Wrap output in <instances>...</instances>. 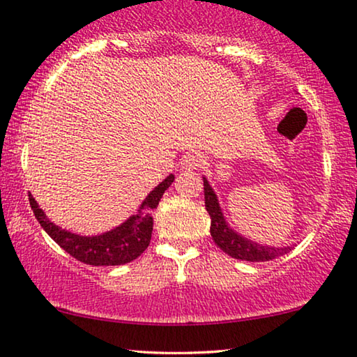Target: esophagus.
Wrapping results in <instances>:
<instances>
[{
  "mask_svg": "<svg viewBox=\"0 0 357 357\" xmlns=\"http://www.w3.org/2000/svg\"><path fill=\"white\" fill-rule=\"evenodd\" d=\"M205 163V158L204 155H200L197 152H189L185 153L183 160H181V167L183 169H197V168H202Z\"/></svg>",
  "mask_w": 357,
  "mask_h": 357,
  "instance_id": "esophagus-1",
  "label": "esophagus"
}]
</instances>
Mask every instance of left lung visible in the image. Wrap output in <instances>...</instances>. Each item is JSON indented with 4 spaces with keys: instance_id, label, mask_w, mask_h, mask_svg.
Masks as SVG:
<instances>
[{
    "instance_id": "left-lung-1",
    "label": "left lung",
    "mask_w": 357,
    "mask_h": 357,
    "mask_svg": "<svg viewBox=\"0 0 357 357\" xmlns=\"http://www.w3.org/2000/svg\"><path fill=\"white\" fill-rule=\"evenodd\" d=\"M204 195H205V208L210 215V234L223 252L239 260H248V262H265V260L281 257L284 255L289 248H268V245H260L257 243L243 238L236 234L233 229L228 228L225 223L223 213L220 210L217 195L213 194V189L204 179Z\"/></svg>"
}]
</instances>
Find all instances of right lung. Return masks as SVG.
Segmentation results:
<instances>
[{"label": "right lung", "mask_w": 357, "mask_h": 357, "mask_svg": "<svg viewBox=\"0 0 357 357\" xmlns=\"http://www.w3.org/2000/svg\"><path fill=\"white\" fill-rule=\"evenodd\" d=\"M174 181L173 174L160 183L144 200L142 208L137 215L130 217L121 227L114 228L100 236H77L58 228L45 217L42 208L38 207L35 199L29 192V202L33 210L35 218L42 225V228L54 239V243L61 245L68 254H71L79 262L95 265V267H108V265H123L137 259L149 248L152 238L153 220L152 210L158 207L160 199Z\"/></svg>", "instance_id": "add662e5"}]
</instances>
